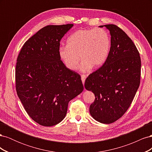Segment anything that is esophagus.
I'll list each match as a JSON object with an SVG mask.
<instances>
[{
	"mask_svg": "<svg viewBox=\"0 0 152 152\" xmlns=\"http://www.w3.org/2000/svg\"><path fill=\"white\" fill-rule=\"evenodd\" d=\"M86 77L87 76L86 75H84V74L81 75V79H82V83H83V84H84V82H85V80L86 79Z\"/></svg>",
	"mask_w": 152,
	"mask_h": 152,
	"instance_id": "obj_1",
	"label": "esophagus"
}]
</instances>
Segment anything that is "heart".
I'll return each instance as SVG.
<instances>
[{"mask_svg": "<svg viewBox=\"0 0 152 152\" xmlns=\"http://www.w3.org/2000/svg\"><path fill=\"white\" fill-rule=\"evenodd\" d=\"M111 41L104 29H81L66 40V46L59 49V55L69 70H76L80 61L81 71L88 72L93 66H102L108 58Z\"/></svg>", "mask_w": 152, "mask_h": 152, "instance_id": "heart-1", "label": "heart"}]
</instances>
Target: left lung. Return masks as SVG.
I'll list each match as a JSON object with an SVG mask.
<instances>
[{"mask_svg":"<svg viewBox=\"0 0 152 152\" xmlns=\"http://www.w3.org/2000/svg\"><path fill=\"white\" fill-rule=\"evenodd\" d=\"M105 26L111 35L107 61L85 81L94 102L89 112L96 121L111 124L123 116L134 99L140 84L141 58L132 40L115 25Z\"/></svg>","mask_w":152,"mask_h":152,"instance_id":"obj_1","label":"left lung"}]
</instances>
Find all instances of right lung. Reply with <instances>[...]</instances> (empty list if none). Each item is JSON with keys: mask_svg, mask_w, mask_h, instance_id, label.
I'll list each match as a JSON object with an SVG mask.
<instances>
[{"mask_svg": "<svg viewBox=\"0 0 152 152\" xmlns=\"http://www.w3.org/2000/svg\"><path fill=\"white\" fill-rule=\"evenodd\" d=\"M73 26L44 27L26 41L18 54L17 94L28 115L41 126L62 121L69 102L84 89L80 75L66 68L59 55L61 39Z\"/></svg>", "mask_w": 152, "mask_h": 152, "instance_id": "right-lung-1", "label": "right lung"}]
</instances>
